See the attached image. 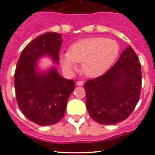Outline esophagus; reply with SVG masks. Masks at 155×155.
I'll return each mask as SVG.
<instances>
[{
    "mask_svg": "<svg viewBox=\"0 0 155 155\" xmlns=\"http://www.w3.org/2000/svg\"><path fill=\"white\" fill-rule=\"evenodd\" d=\"M83 84H84L83 81H78V82H76V85H83Z\"/></svg>",
    "mask_w": 155,
    "mask_h": 155,
    "instance_id": "34e87169",
    "label": "esophagus"
}]
</instances>
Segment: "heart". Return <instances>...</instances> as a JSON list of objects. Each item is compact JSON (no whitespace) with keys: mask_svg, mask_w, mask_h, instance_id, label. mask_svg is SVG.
Instances as JSON below:
<instances>
[{"mask_svg":"<svg viewBox=\"0 0 155 155\" xmlns=\"http://www.w3.org/2000/svg\"><path fill=\"white\" fill-rule=\"evenodd\" d=\"M119 54V45L115 40L104 37L85 38L72 45L69 51L61 55V64L66 71H71L76 63H82L86 76L101 75L110 67Z\"/></svg>","mask_w":155,"mask_h":155,"instance_id":"1","label":"heart"}]
</instances>
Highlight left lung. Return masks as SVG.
<instances>
[{
    "label": "left lung",
    "mask_w": 155,
    "mask_h": 155,
    "mask_svg": "<svg viewBox=\"0 0 155 155\" xmlns=\"http://www.w3.org/2000/svg\"><path fill=\"white\" fill-rule=\"evenodd\" d=\"M141 87V64L130 46L108 71L85 83V104L90 117L103 125L125 120L139 101Z\"/></svg>",
    "instance_id": "8db88e82"
}]
</instances>
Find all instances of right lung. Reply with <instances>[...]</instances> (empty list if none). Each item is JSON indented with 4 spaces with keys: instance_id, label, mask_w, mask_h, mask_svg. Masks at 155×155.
I'll list each match as a JSON object with an SVG mask.
<instances>
[{
    "instance_id": "1",
    "label": "right lung",
    "mask_w": 155,
    "mask_h": 155,
    "mask_svg": "<svg viewBox=\"0 0 155 155\" xmlns=\"http://www.w3.org/2000/svg\"><path fill=\"white\" fill-rule=\"evenodd\" d=\"M61 34L47 32L23 49L14 74L17 104L25 117L40 126L53 125L64 118L67 100L75 88L74 80L60 76L55 68L45 73L36 71L38 58L48 55L59 62Z\"/></svg>"
}]
</instances>
